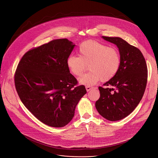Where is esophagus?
Wrapping results in <instances>:
<instances>
[{
  "label": "esophagus",
  "instance_id": "obj_1",
  "mask_svg": "<svg viewBox=\"0 0 158 158\" xmlns=\"http://www.w3.org/2000/svg\"><path fill=\"white\" fill-rule=\"evenodd\" d=\"M93 87H91V86H85V89H86V91L88 92L89 91H91V90L93 89Z\"/></svg>",
  "mask_w": 158,
  "mask_h": 158
}]
</instances>
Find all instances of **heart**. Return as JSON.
<instances>
[{"mask_svg":"<svg viewBox=\"0 0 158 158\" xmlns=\"http://www.w3.org/2000/svg\"><path fill=\"white\" fill-rule=\"evenodd\" d=\"M79 56L71 55L67 59V66L74 76H80L87 67L90 72L81 76L79 84L94 85L99 81L110 80L118 72L121 56L115 48H109L95 40H87L80 44Z\"/></svg>","mask_w":158,"mask_h":158,"instance_id":"1","label":"heart"}]
</instances>
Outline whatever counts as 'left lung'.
<instances>
[{
	"label": "left lung",
	"mask_w": 158,
	"mask_h": 158,
	"mask_svg": "<svg viewBox=\"0 0 158 158\" xmlns=\"http://www.w3.org/2000/svg\"><path fill=\"white\" fill-rule=\"evenodd\" d=\"M102 38L116 45L121 56V65L114 77L103 84L111 88L99 87L100 98L95 105L103 118L116 121L129 115L141 101L147 84L148 69L139 49L120 37L102 36Z\"/></svg>",
	"instance_id": "obj_1"
}]
</instances>
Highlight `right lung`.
Here are the masks:
<instances>
[{"instance_id": "1", "label": "right lung", "mask_w": 158, "mask_h": 158, "mask_svg": "<svg viewBox=\"0 0 158 158\" xmlns=\"http://www.w3.org/2000/svg\"><path fill=\"white\" fill-rule=\"evenodd\" d=\"M76 45L67 39L53 40L27 52L19 62L14 81L24 105L40 121L62 127L74 116L84 85L74 87L76 79L67 66Z\"/></svg>"}]
</instances>
